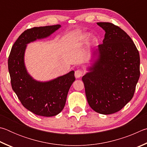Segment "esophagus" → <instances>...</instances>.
<instances>
[{
	"mask_svg": "<svg viewBox=\"0 0 147 147\" xmlns=\"http://www.w3.org/2000/svg\"><path fill=\"white\" fill-rule=\"evenodd\" d=\"M82 75H83V71L80 70V69H78V70H76L75 71V77L77 79L80 78Z\"/></svg>",
	"mask_w": 147,
	"mask_h": 147,
	"instance_id": "34e87169",
	"label": "esophagus"
}]
</instances>
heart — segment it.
<instances>
[{
    "label": "heart",
    "mask_w": 147,
    "mask_h": 147,
    "mask_svg": "<svg viewBox=\"0 0 147 147\" xmlns=\"http://www.w3.org/2000/svg\"><path fill=\"white\" fill-rule=\"evenodd\" d=\"M96 38H94V41H96Z\"/></svg>",
    "instance_id": "1"
}]
</instances>
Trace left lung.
Wrapping results in <instances>:
<instances>
[{
  "mask_svg": "<svg viewBox=\"0 0 147 147\" xmlns=\"http://www.w3.org/2000/svg\"><path fill=\"white\" fill-rule=\"evenodd\" d=\"M105 30L102 44L82 78L88 104L101 114L121 110L133 97L140 76V54L129 35L110 22H97Z\"/></svg>",
  "mask_w": 147,
  "mask_h": 147,
  "instance_id": "left-lung-1",
  "label": "left lung"
}]
</instances>
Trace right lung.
I'll use <instances>...</instances> for the list:
<instances>
[{
	"instance_id": "add662e5",
	"label": "right lung",
	"mask_w": 147,
	"mask_h": 147,
	"mask_svg": "<svg viewBox=\"0 0 147 147\" xmlns=\"http://www.w3.org/2000/svg\"><path fill=\"white\" fill-rule=\"evenodd\" d=\"M61 27L46 26L24 31L13 45L8 58L13 90L26 109L40 116H54L63 110L69 89L76 80L74 71L50 81H37L27 70L25 51L28 44L50 37Z\"/></svg>"
}]
</instances>
